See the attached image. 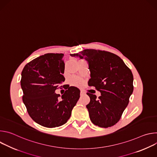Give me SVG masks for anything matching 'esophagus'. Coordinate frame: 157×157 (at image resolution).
<instances>
[{
    "label": "esophagus",
    "instance_id": "esophagus-1",
    "mask_svg": "<svg viewBox=\"0 0 157 157\" xmlns=\"http://www.w3.org/2000/svg\"><path fill=\"white\" fill-rule=\"evenodd\" d=\"M84 94V93L83 92V91H81V92H80V95L82 96H83Z\"/></svg>",
    "mask_w": 157,
    "mask_h": 157
}]
</instances>
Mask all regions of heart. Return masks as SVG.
<instances>
[{
  "instance_id": "b5f03b06",
  "label": "heart",
  "mask_w": 157,
  "mask_h": 157,
  "mask_svg": "<svg viewBox=\"0 0 157 157\" xmlns=\"http://www.w3.org/2000/svg\"><path fill=\"white\" fill-rule=\"evenodd\" d=\"M70 82H71V84L74 86H79L82 82L81 80L78 77L71 78V79H70Z\"/></svg>"
}]
</instances>
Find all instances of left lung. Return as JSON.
Segmentation results:
<instances>
[{
    "instance_id": "1",
    "label": "left lung",
    "mask_w": 157,
    "mask_h": 157,
    "mask_svg": "<svg viewBox=\"0 0 157 157\" xmlns=\"http://www.w3.org/2000/svg\"><path fill=\"white\" fill-rule=\"evenodd\" d=\"M71 56L88 61L91 78L87 84L101 93L97 98L87 93L90 102L86 107L91 122L100 127L113 126L120 120L133 93L130 69L119 56L106 51L85 49Z\"/></svg>"
}]
</instances>
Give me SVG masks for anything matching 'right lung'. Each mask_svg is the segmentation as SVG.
I'll return each mask as SVG.
<instances>
[{
    "mask_svg": "<svg viewBox=\"0 0 157 157\" xmlns=\"http://www.w3.org/2000/svg\"><path fill=\"white\" fill-rule=\"evenodd\" d=\"M63 55H41L28 63L21 72L22 99L28 113L35 122L48 128L66 123L80 97L76 87L62 85L65 80ZM62 86L66 91L61 97L55 91Z\"/></svg>",
    "mask_w": 157,
    "mask_h": 157,
    "instance_id": "1",
    "label": "right lung"
}]
</instances>
